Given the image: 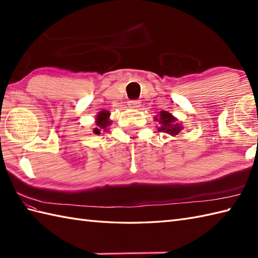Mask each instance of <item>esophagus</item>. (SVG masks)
Returning a JSON list of instances; mask_svg holds the SVG:
<instances>
[{
	"label": "esophagus",
	"instance_id": "obj_1",
	"mask_svg": "<svg viewBox=\"0 0 258 258\" xmlns=\"http://www.w3.org/2000/svg\"><path fill=\"white\" fill-rule=\"evenodd\" d=\"M128 106L132 108H139L141 106V102L140 101H130Z\"/></svg>",
	"mask_w": 258,
	"mask_h": 258
}]
</instances>
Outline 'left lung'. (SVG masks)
<instances>
[{
    "mask_svg": "<svg viewBox=\"0 0 258 258\" xmlns=\"http://www.w3.org/2000/svg\"><path fill=\"white\" fill-rule=\"evenodd\" d=\"M155 122L158 123L157 131L158 132L166 133L168 135H178V133L184 130L182 123L178 122V119L167 111H161L158 115L154 117Z\"/></svg>",
    "mask_w": 258,
    "mask_h": 258,
    "instance_id": "left-lung-1",
    "label": "left lung"
}]
</instances>
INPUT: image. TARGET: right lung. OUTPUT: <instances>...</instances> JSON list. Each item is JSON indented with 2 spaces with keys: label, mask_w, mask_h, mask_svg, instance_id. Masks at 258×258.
Returning a JSON list of instances; mask_svg holds the SVG:
<instances>
[{
  "label": "right lung",
  "mask_w": 258,
  "mask_h": 258,
  "mask_svg": "<svg viewBox=\"0 0 258 258\" xmlns=\"http://www.w3.org/2000/svg\"><path fill=\"white\" fill-rule=\"evenodd\" d=\"M111 113L106 109H102L95 116V127L93 128V133L98 135L102 132H107V130L112 124V119L109 118Z\"/></svg>",
  "instance_id": "add662e5"
}]
</instances>
